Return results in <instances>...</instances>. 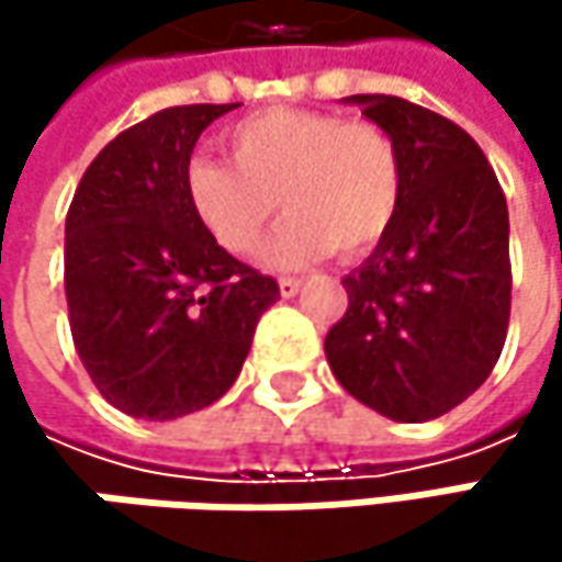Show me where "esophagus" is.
Returning <instances> with one entry per match:
<instances>
[{
  "mask_svg": "<svg viewBox=\"0 0 562 562\" xmlns=\"http://www.w3.org/2000/svg\"><path fill=\"white\" fill-rule=\"evenodd\" d=\"M299 289H302V280H292V277L280 280V295H282V299H292V295H295Z\"/></svg>",
  "mask_w": 562,
  "mask_h": 562,
  "instance_id": "obj_1",
  "label": "esophagus"
}]
</instances>
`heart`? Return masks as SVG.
<instances>
[{
	"mask_svg": "<svg viewBox=\"0 0 562 562\" xmlns=\"http://www.w3.org/2000/svg\"><path fill=\"white\" fill-rule=\"evenodd\" d=\"M229 162L198 156L184 169V198L201 227L227 250H257L277 204L289 211L263 247L273 270L368 254L393 224L400 162L391 136L364 120L270 106L224 136Z\"/></svg>",
	"mask_w": 562,
	"mask_h": 562,
	"instance_id": "obj_1",
	"label": "heart"
}]
</instances>
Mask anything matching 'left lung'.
Listing matches in <instances>:
<instances>
[{"label":"left lung","instance_id":"1","mask_svg":"<svg viewBox=\"0 0 562 562\" xmlns=\"http://www.w3.org/2000/svg\"><path fill=\"white\" fill-rule=\"evenodd\" d=\"M345 103L391 136L400 204L374 254L345 277L348 312L325 338L338 384L396 423H426L479 391L510 315L507 201L479 143L387 93Z\"/></svg>","mask_w":562,"mask_h":562}]
</instances>
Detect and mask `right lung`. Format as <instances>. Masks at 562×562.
I'll return each instance as SVG.
<instances>
[{
	"label": "right lung",
	"instance_id": "right-lung-1",
	"mask_svg": "<svg viewBox=\"0 0 562 562\" xmlns=\"http://www.w3.org/2000/svg\"><path fill=\"white\" fill-rule=\"evenodd\" d=\"M237 103L159 110L83 171L64 224L74 348L120 413L178 419L234 387L280 285L234 260L194 217L184 169Z\"/></svg>",
	"mask_w": 562,
	"mask_h": 562
}]
</instances>
